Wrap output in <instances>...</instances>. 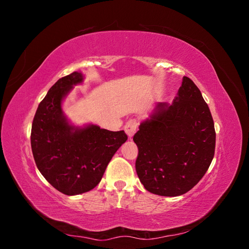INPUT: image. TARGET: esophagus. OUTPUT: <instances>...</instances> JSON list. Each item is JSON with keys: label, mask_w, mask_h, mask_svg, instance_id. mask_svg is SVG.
<instances>
[{"label": "esophagus", "mask_w": 249, "mask_h": 249, "mask_svg": "<svg viewBox=\"0 0 249 249\" xmlns=\"http://www.w3.org/2000/svg\"><path fill=\"white\" fill-rule=\"evenodd\" d=\"M137 120L136 119H130L127 120L126 124H124V132L126 133L127 137L132 138L134 136V134L136 133L137 130Z\"/></svg>", "instance_id": "1"}]
</instances>
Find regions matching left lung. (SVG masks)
Listing matches in <instances>:
<instances>
[{
	"label": "left lung",
	"mask_w": 249,
	"mask_h": 249,
	"mask_svg": "<svg viewBox=\"0 0 249 249\" xmlns=\"http://www.w3.org/2000/svg\"><path fill=\"white\" fill-rule=\"evenodd\" d=\"M136 171L145 189L178 196L205 176L215 153L214 122L200 90L183 78L171 104L158 103L134 135Z\"/></svg>",
	"instance_id": "8db88e82"
}]
</instances>
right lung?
Instances as JSON below:
<instances>
[{
  "mask_svg": "<svg viewBox=\"0 0 249 249\" xmlns=\"http://www.w3.org/2000/svg\"><path fill=\"white\" fill-rule=\"evenodd\" d=\"M83 81L81 71L59 79L39 104L32 124L36 166L55 189L66 195L92 190L112 157L127 140L124 131L112 132L92 124L77 126L67 118L62 103Z\"/></svg>",
  "mask_w": 249,
  "mask_h": 249,
  "instance_id": "right-lung-1",
  "label": "right lung"
}]
</instances>
